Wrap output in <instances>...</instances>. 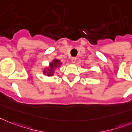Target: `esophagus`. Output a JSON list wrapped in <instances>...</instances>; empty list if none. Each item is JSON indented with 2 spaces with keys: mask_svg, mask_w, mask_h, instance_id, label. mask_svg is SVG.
I'll return each instance as SVG.
<instances>
[{
  "mask_svg": "<svg viewBox=\"0 0 132 132\" xmlns=\"http://www.w3.org/2000/svg\"><path fill=\"white\" fill-rule=\"evenodd\" d=\"M76 60H77V58L73 57H72L71 58V62L72 63H75L76 62Z\"/></svg>",
  "mask_w": 132,
  "mask_h": 132,
  "instance_id": "obj_1",
  "label": "esophagus"
}]
</instances>
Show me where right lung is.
<instances>
[{"instance_id":"1","label":"right lung","mask_w":132,"mask_h":132,"mask_svg":"<svg viewBox=\"0 0 132 132\" xmlns=\"http://www.w3.org/2000/svg\"><path fill=\"white\" fill-rule=\"evenodd\" d=\"M61 64L60 60H57L55 59L53 60V62L49 64V67L47 68V70H45L43 71V73L45 75L47 74V76H52L53 75V72H54V69L57 67H60Z\"/></svg>"}]
</instances>
